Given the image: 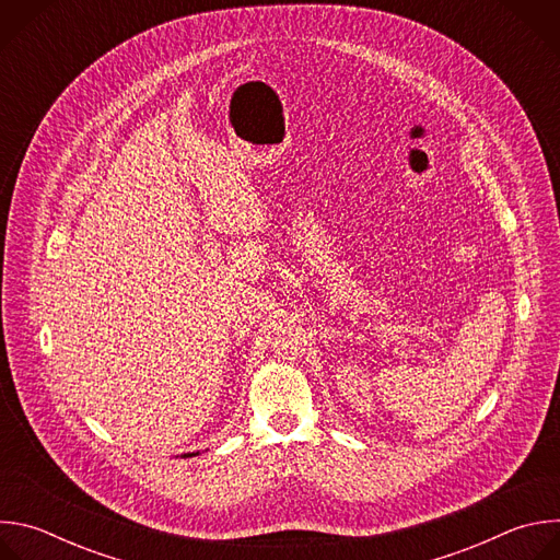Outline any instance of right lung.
<instances>
[{
	"label": "right lung",
	"mask_w": 560,
	"mask_h": 560,
	"mask_svg": "<svg viewBox=\"0 0 560 560\" xmlns=\"http://www.w3.org/2000/svg\"><path fill=\"white\" fill-rule=\"evenodd\" d=\"M197 454H199V452H197ZM184 456H195V452H192V454H184Z\"/></svg>",
	"instance_id": "1"
}]
</instances>
